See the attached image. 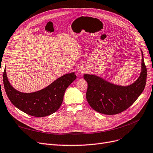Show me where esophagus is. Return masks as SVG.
<instances>
[{
  "mask_svg": "<svg viewBox=\"0 0 153 153\" xmlns=\"http://www.w3.org/2000/svg\"><path fill=\"white\" fill-rule=\"evenodd\" d=\"M79 72L81 73V74H84L85 72V70L84 69V68H80V69L79 70Z\"/></svg>",
  "mask_w": 153,
  "mask_h": 153,
  "instance_id": "1",
  "label": "esophagus"
}]
</instances>
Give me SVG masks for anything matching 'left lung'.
<instances>
[{"label":"left lung","instance_id":"1","mask_svg":"<svg viewBox=\"0 0 153 153\" xmlns=\"http://www.w3.org/2000/svg\"><path fill=\"white\" fill-rule=\"evenodd\" d=\"M142 71L139 79L128 86L112 85L96 76L85 74L88 83L86 99L92 109L102 114H117L130 107L144 91L147 68L142 53Z\"/></svg>","mask_w":153,"mask_h":153}]
</instances>
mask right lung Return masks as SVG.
<instances>
[{
    "label": "right lung",
    "mask_w": 153,
    "mask_h": 153,
    "mask_svg": "<svg viewBox=\"0 0 153 153\" xmlns=\"http://www.w3.org/2000/svg\"><path fill=\"white\" fill-rule=\"evenodd\" d=\"M76 79L74 72L67 74L44 89L25 93L12 87L7 79L6 69L3 74L4 89L13 104L28 115L39 117L50 115L60 108L66 89Z\"/></svg>",
    "instance_id": "obj_1"
}]
</instances>
